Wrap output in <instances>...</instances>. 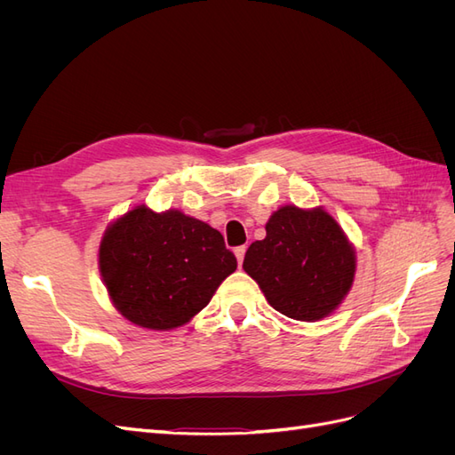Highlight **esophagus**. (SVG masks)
<instances>
[{"instance_id": "esophagus-1", "label": "esophagus", "mask_w": 455, "mask_h": 455, "mask_svg": "<svg viewBox=\"0 0 455 455\" xmlns=\"http://www.w3.org/2000/svg\"><path fill=\"white\" fill-rule=\"evenodd\" d=\"M233 252H235V258H237V264L241 266V264H243V259H244V252H246V246H237V249H235V251H233Z\"/></svg>"}]
</instances>
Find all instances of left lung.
<instances>
[{"label":"left lung","mask_w":455,"mask_h":455,"mask_svg":"<svg viewBox=\"0 0 455 455\" xmlns=\"http://www.w3.org/2000/svg\"><path fill=\"white\" fill-rule=\"evenodd\" d=\"M243 269L267 304L294 321L316 323L349 294L356 252L347 233L323 206L283 204L266 224V239L244 254Z\"/></svg>","instance_id":"obj_1"}]
</instances>
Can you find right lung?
Returning a JSON list of instances; mask_svg holds the SVG:
<instances>
[{
  "instance_id": "right-lung-1",
  "label": "right lung",
  "mask_w": 455,
  "mask_h": 455,
  "mask_svg": "<svg viewBox=\"0 0 455 455\" xmlns=\"http://www.w3.org/2000/svg\"><path fill=\"white\" fill-rule=\"evenodd\" d=\"M99 269L119 315L142 328L174 330L209 306L237 259L206 222L136 204L108 224Z\"/></svg>"
}]
</instances>
